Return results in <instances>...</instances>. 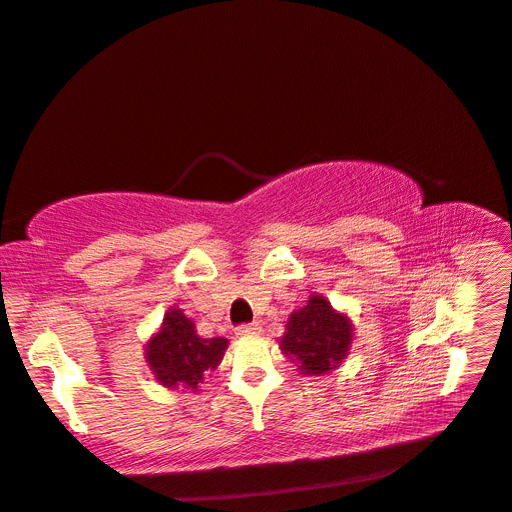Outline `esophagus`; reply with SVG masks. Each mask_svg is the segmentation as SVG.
<instances>
[{"instance_id": "obj_1", "label": "esophagus", "mask_w": 512, "mask_h": 512, "mask_svg": "<svg viewBox=\"0 0 512 512\" xmlns=\"http://www.w3.org/2000/svg\"><path fill=\"white\" fill-rule=\"evenodd\" d=\"M261 330V326L257 324V321H253V324H240L236 328V334H240V337H246V334H257Z\"/></svg>"}]
</instances>
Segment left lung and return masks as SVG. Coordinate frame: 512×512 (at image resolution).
<instances>
[{
	"label": "left lung",
	"mask_w": 512,
	"mask_h": 512,
	"mask_svg": "<svg viewBox=\"0 0 512 512\" xmlns=\"http://www.w3.org/2000/svg\"><path fill=\"white\" fill-rule=\"evenodd\" d=\"M352 345V324L321 296L291 313L281 339L283 354L300 364L306 375H321L337 369Z\"/></svg>",
	"instance_id": "left-lung-1"
}]
</instances>
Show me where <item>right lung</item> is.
<instances>
[{
	"label": "right lung",
	"mask_w": 512,
	"mask_h": 512,
	"mask_svg": "<svg viewBox=\"0 0 512 512\" xmlns=\"http://www.w3.org/2000/svg\"><path fill=\"white\" fill-rule=\"evenodd\" d=\"M227 339H201L195 324L180 309L167 313L163 328L148 343V362L154 377L167 388L197 390L221 362Z\"/></svg>",
	"instance_id": "add662e5"
}]
</instances>
